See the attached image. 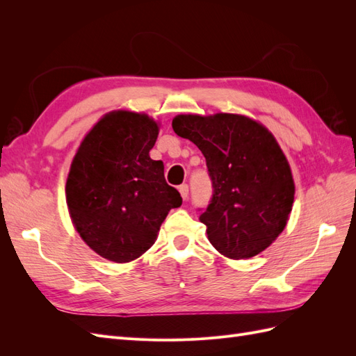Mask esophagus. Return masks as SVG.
<instances>
[{"mask_svg": "<svg viewBox=\"0 0 356 356\" xmlns=\"http://www.w3.org/2000/svg\"><path fill=\"white\" fill-rule=\"evenodd\" d=\"M178 190H179V193H181V197L186 200V199L188 197V186H187V184H181V186L178 187Z\"/></svg>", "mask_w": 356, "mask_h": 356, "instance_id": "34e87169", "label": "esophagus"}]
</instances>
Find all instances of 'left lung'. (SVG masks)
I'll return each mask as SVG.
<instances>
[{"instance_id":"left-lung-1","label":"left lung","mask_w":356,"mask_h":356,"mask_svg":"<svg viewBox=\"0 0 356 356\" xmlns=\"http://www.w3.org/2000/svg\"><path fill=\"white\" fill-rule=\"evenodd\" d=\"M174 132L207 159L212 197L199 220L222 255L241 260L264 251L285 229L294 202L288 161L264 126L238 114H181Z\"/></svg>"}]
</instances>
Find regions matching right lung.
Wrapping results in <instances>:
<instances>
[{"instance_id":"obj_1","label":"right lung","mask_w":356,"mask_h":356,"mask_svg":"<svg viewBox=\"0 0 356 356\" xmlns=\"http://www.w3.org/2000/svg\"><path fill=\"white\" fill-rule=\"evenodd\" d=\"M159 126L145 114L114 111L86 135L67 179L75 229L95 252L115 263L141 257L170 209L181 207L161 160L149 159Z\"/></svg>"}]
</instances>
